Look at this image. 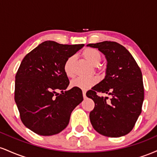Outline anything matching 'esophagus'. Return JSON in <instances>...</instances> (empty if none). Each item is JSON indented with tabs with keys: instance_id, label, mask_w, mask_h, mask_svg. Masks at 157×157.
Returning <instances> with one entry per match:
<instances>
[{
	"instance_id": "obj_1",
	"label": "esophagus",
	"mask_w": 157,
	"mask_h": 157,
	"mask_svg": "<svg viewBox=\"0 0 157 157\" xmlns=\"http://www.w3.org/2000/svg\"><path fill=\"white\" fill-rule=\"evenodd\" d=\"M86 91H85V90H83V91H82V95H83L84 98H86Z\"/></svg>"
}]
</instances>
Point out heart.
<instances>
[{
    "label": "heart",
    "mask_w": 157,
    "mask_h": 157,
    "mask_svg": "<svg viewBox=\"0 0 157 157\" xmlns=\"http://www.w3.org/2000/svg\"><path fill=\"white\" fill-rule=\"evenodd\" d=\"M82 57L86 59L88 62L92 64L93 66H97L101 62L102 57L100 52L98 50L93 48H86L82 52ZM75 62V57L71 56L68 57L66 60L65 61L63 64V71L66 75L68 77H74V70L73 65ZM97 78L95 77H77V78L71 81V87L78 88V89L82 90H87L92 87L97 82Z\"/></svg>",
    "instance_id": "obj_1"
}]
</instances>
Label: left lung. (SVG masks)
Wrapping results in <instances>:
<instances>
[{"mask_svg": "<svg viewBox=\"0 0 157 157\" xmlns=\"http://www.w3.org/2000/svg\"><path fill=\"white\" fill-rule=\"evenodd\" d=\"M105 56L107 68L105 78L86 92L92 99L94 108L89 117L99 134L109 137H120L128 134L142 111L144 86L140 68L123 46L113 41L89 44ZM112 97H100L96 93Z\"/></svg>", "mask_w": 157, "mask_h": 157, "instance_id": "1", "label": "left lung"}]
</instances>
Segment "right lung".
Instances as JSON below:
<instances>
[{
    "mask_svg": "<svg viewBox=\"0 0 157 157\" xmlns=\"http://www.w3.org/2000/svg\"><path fill=\"white\" fill-rule=\"evenodd\" d=\"M83 46L45 41L23 59L15 75V100L21 121L35 134L52 136L61 132L83 100L80 89L66 91L69 80L63 71L66 59Z\"/></svg>",
    "mask_w": 157,
    "mask_h": 157,
    "instance_id": "right-lung-1",
    "label": "right lung"
}]
</instances>
